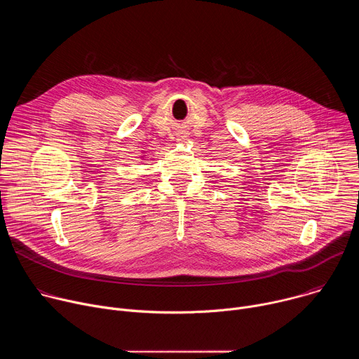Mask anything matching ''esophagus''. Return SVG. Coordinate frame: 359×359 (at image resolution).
<instances>
[{
  "label": "esophagus",
  "instance_id": "esophagus-1",
  "mask_svg": "<svg viewBox=\"0 0 359 359\" xmlns=\"http://www.w3.org/2000/svg\"><path fill=\"white\" fill-rule=\"evenodd\" d=\"M184 137H186V136H183V135L180 136V135H179V139H184Z\"/></svg>",
  "mask_w": 359,
  "mask_h": 359
}]
</instances>
